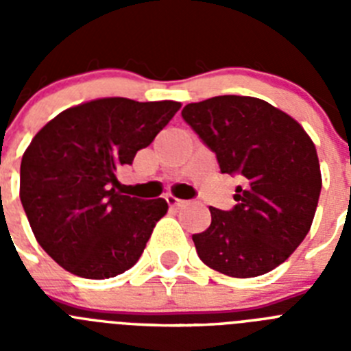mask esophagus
<instances>
[{
  "mask_svg": "<svg viewBox=\"0 0 351 351\" xmlns=\"http://www.w3.org/2000/svg\"><path fill=\"white\" fill-rule=\"evenodd\" d=\"M167 202H169V206L173 207V209H179V207L184 206L186 200H182V198H176V197H172V195H169V197H167Z\"/></svg>",
  "mask_w": 351,
  "mask_h": 351,
  "instance_id": "obj_1",
  "label": "esophagus"
}]
</instances>
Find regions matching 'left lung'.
Here are the masks:
<instances>
[{
	"mask_svg": "<svg viewBox=\"0 0 351 351\" xmlns=\"http://www.w3.org/2000/svg\"><path fill=\"white\" fill-rule=\"evenodd\" d=\"M181 114L221 173L243 181L234 209L209 207V228L193 235L198 256L232 278L272 271L311 228L322 190L315 144L293 117L253 96H214Z\"/></svg>",
	"mask_w": 351,
	"mask_h": 351,
	"instance_id": "left-lung-1",
	"label": "left lung"
}]
</instances>
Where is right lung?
Masks as SVG:
<instances>
[{
	"label": "right lung",
	"mask_w": 351,
	"mask_h": 351,
	"mask_svg": "<svg viewBox=\"0 0 351 351\" xmlns=\"http://www.w3.org/2000/svg\"><path fill=\"white\" fill-rule=\"evenodd\" d=\"M179 101L100 98L49 121L21 161V202L43 251L71 274L107 280L141 258L163 198L123 195L116 173L169 125Z\"/></svg>",
	"instance_id": "1"
}]
</instances>
